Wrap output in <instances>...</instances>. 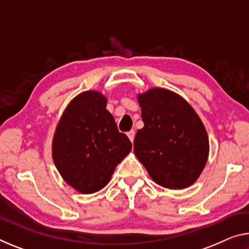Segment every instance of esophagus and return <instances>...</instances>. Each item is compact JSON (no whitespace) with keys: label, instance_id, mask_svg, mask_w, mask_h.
Segmentation results:
<instances>
[{"label":"esophagus","instance_id":"esophagus-1","mask_svg":"<svg viewBox=\"0 0 249 249\" xmlns=\"http://www.w3.org/2000/svg\"><path fill=\"white\" fill-rule=\"evenodd\" d=\"M127 136H128V139H129V141L132 142H134V137H135V131H129L128 133H127Z\"/></svg>","mask_w":249,"mask_h":249}]
</instances>
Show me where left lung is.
Returning <instances> with one entry per match:
<instances>
[{"label":"left lung","mask_w":249,"mask_h":249,"mask_svg":"<svg viewBox=\"0 0 249 249\" xmlns=\"http://www.w3.org/2000/svg\"><path fill=\"white\" fill-rule=\"evenodd\" d=\"M144 127L134 153L156 184L169 189L191 186L208 160L206 128L191 104L172 90L154 88L137 95Z\"/></svg>","instance_id":"left-lung-1"}]
</instances>
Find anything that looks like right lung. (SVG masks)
<instances>
[{
    "label": "right lung",
    "mask_w": 249,
    "mask_h": 249,
    "mask_svg": "<svg viewBox=\"0 0 249 249\" xmlns=\"http://www.w3.org/2000/svg\"><path fill=\"white\" fill-rule=\"evenodd\" d=\"M106 104L107 98L97 90L78 94L66 106L53 136L55 166L62 178L82 194L105 187L132 149Z\"/></svg>",
    "instance_id": "add662e5"
}]
</instances>
